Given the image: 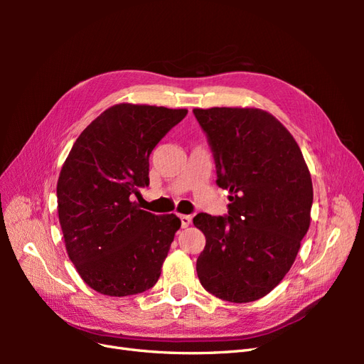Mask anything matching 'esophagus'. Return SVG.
<instances>
[{
    "instance_id": "obj_1",
    "label": "esophagus",
    "mask_w": 364,
    "mask_h": 364,
    "mask_svg": "<svg viewBox=\"0 0 364 364\" xmlns=\"http://www.w3.org/2000/svg\"><path fill=\"white\" fill-rule=\"evenodd\" d=\"M191 215H181V226L182 228H188L191 225Z\"/></svg>"
}]
</instances>
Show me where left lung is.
<instances>
[{"label": "left lung", "instance_id": "1", "mask_svg": "<svg viewBox=\"0 0 364 364\" xmlns=\"http://www.w3.org/2000/svg\"><path fill=\"white\" fill-rule=\"evenodd\" d=\"M211 146L228 215L193 218L206 245L196 270L223 301L252 302L270 293L293 266L310 228L313 182L290 132L257 107L194 109Z\"/></svg>", "mask_w": 364, "mask_h": 364}]
</instances>
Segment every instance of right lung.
<instances>
[{
    "label": "right lung",
    "instance_id": "add662e5",
    "mask_svg": "<svg viewBox=\"0 0 364 364\" xmlns=\"http://www.w3.org/2000/svg\"><path fill=\"white\" fill-rule=\"evenodd\" d=\"M186 109L119 103L75 139L58 181V213L68 257L106 296L151 289L181 220L139 209L130 196L149 185L151 150Z\"/></svg>",
    "mask_w": 364,
    "mask_h": 364
}]
</instances>
